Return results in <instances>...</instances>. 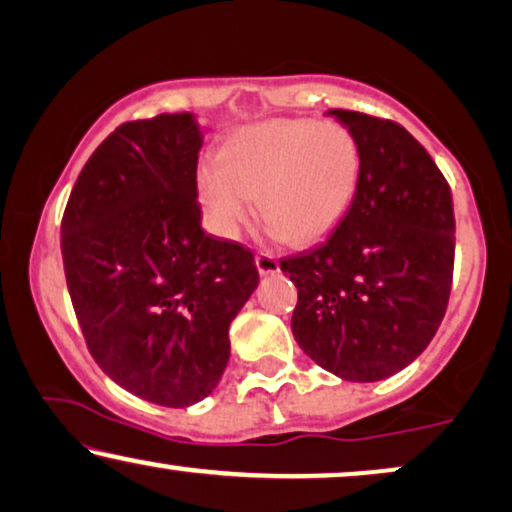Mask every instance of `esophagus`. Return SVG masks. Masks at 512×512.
Instances as JSON below:
<instances>
[{
  "instance_id": "34e87169",
  "label": "esophagus",
  "mask_w": 512,
  "mask_h": 512,
  "mask_svg": "<svg viewBox=\"0 0 512 512\" xmlns=\"http://www.w3.org/2000/svg\"><path fill=\"white\" fill-rule=\"evenodd\" d=\"M255 264H257V271H260L262 276H269V274H276L278 269H281V264H278V260L271 252H264L260 250L255 255Z\"/></svg>"
}]
</instances>
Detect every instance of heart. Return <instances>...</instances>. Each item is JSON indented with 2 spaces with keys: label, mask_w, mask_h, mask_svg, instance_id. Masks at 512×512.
I'll return each instance as SVG.
<instances>
[{
  "label": "heart",
  "mask_w": 512,
  "mask_h": 512,
  "mask_svg": "<svg viewBox=\"0 0 512 512\" xmlns=\"http://www.w3.org/2000/svg\"><path fill=\"white\" fill-rule=\"evenodd\" d=\"M363 152L342 124L264 121L231 135L220 163L201 170V206L215 234L236 238L260 210L274 236L316 243L353 206Z\"/></svg>",
  "instance_id": "b5f03b06"
}]
</instances>
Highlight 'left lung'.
<instances>
[{
  "label": "left lung",
  "instance_id": "left-lung-1",
  "mask_svg": "<svg viewBox=\"0 0 512 512\" xmlns=\"http://www.w3.org/2000/svg\"><path fill=\"white\" fill-rule=\"evenodd\" d=\"M358 138L353 206L316 248L281 260L297 285L292 335L323 370L379 381L431 344L454 276V208L431 154L388 119L330 109Z\"/></svg>",
  "mask_w": 512,
  "mask_h": 512
}]
</instances>
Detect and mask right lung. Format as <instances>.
I'll list each match as a JSON object with an SVG mask.
<instances>
[{"instance_id": "1", "label": "right lung", "mask_w": 512, "mask_h": 512, "mask_svg": "<svg viewBox=\"0 0 512 512\" xmlns=\"http://www.w3.org/2000/svg\"><path fill=\"white\" fill-rule=\"evenodd\" d=\"M192 114L126 121L91 154L60 222L65 281L100 370L163 407L199 403L229 360L255 257L203 234Z\"/></svg>"}]
</instances>
